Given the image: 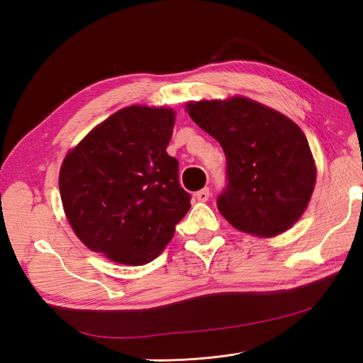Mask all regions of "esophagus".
Segmentation results:
<instances>
[{"label":"esophagus","instance_id":"1","mask_svg":"<svg viewBox=\"0 0 363 363\" xmlns=\"http://www.w3.org/2000/svg\"><path fill=\"white\" fill-rule=\"evenodd\" d=\"M195 196H196V200L201 201V203H204V201H207V200H208V196H211V191H208V188H204V189H201V191L196 192V194H195Z\"/></svg>","mask_w":363,"mask_h":363}]
</instances>
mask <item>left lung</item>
<instances>
[{"label": "left lung", "mask_w": 363, "mask_h": 363, "mask_svg": "<svg viewBox=\"0 0 363 363\" xmlns=\"http://www.w3.org/2000/svg\"><path fill=\"white\" fill-rule=\"evenodd\" d=\"M189 116L223 147L227 184L218 211L240 232L271 238L306 211L316 169L309 142L284 115L247 98L199 101Z\"/></svg>", "instance_id": "left-lung-1"}]
</instances>
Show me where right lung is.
I'll return each instance as SVG.
<instances>
[{
  "label": "right lung",
  "mask_w": 363,
  "mask_h": 363,
  "mask_svg": "<svg viewBox=\"0 0 363 363\" xmlns=\"http://www.w3.org/2000/svg\"><path fill=\"white\" fill-rule=\"evenodd\" d=\"M171 108L130 106L95 127L65 157L59 188L82 242L124 265L156 259L188 213L191 195L167 147Z\"/></svg>",
  "instance_id": "obj_1"
}]
</instances>
